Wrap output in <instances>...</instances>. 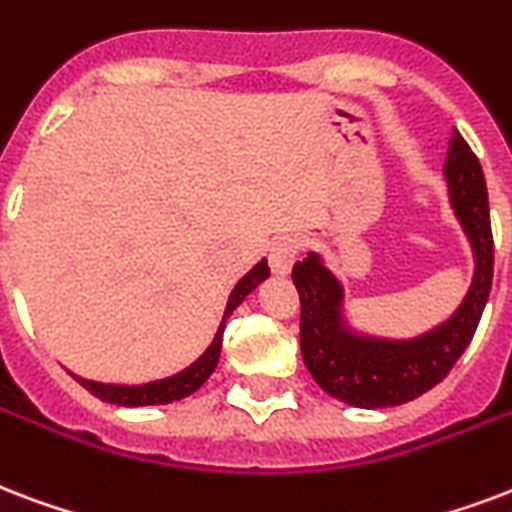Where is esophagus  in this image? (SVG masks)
<instances>
[{"label": "esophagus", "mask_w": 512, "mask_h": 512, "mask_svg": "<svg viewBox=\"0 0 512 512\" xmlns=\"http://www.w3.org/2000/svg\"><path fill=\"white\" fill-rule=\"evenodd\" d=\"M298 252H300V241L295 236H284V239L273 241L271 247V271L273 276H290L292 265L298 260Z\"/></svg>", "instance_id": "obj_1"}]
</instances>
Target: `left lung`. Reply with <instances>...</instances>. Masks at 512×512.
<instances>
[{
	"mask_svg": "<svg viewBox=\"0 0 512 512\" xmlns=\"http://www.w3.org/2000/svg\"><path fill=\"white\" fill-rule=\"evenodd\" d=\"M443 177L448 204L473 249V282L451 317L413 338L362 333L346 317V290L325 257L308 252L292 268L300 295V354L327 395L354 408H392L429 392L470 346L491 292L494 239L481 163L451 131Z\"/></svg>",
	"mask_w": 512,
	"mask_h": 512,
	"instance_id": "1",
	"label": "left lung"
}]
</instances>
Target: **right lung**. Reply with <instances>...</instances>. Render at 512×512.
Segmentation results:
<instances>
[{
    "instance_id": "obj_1",
    "label": "right lung",
    "mask_w": 512,
    "mask_h": 512,
    "mask_svg": "<svg viewBox=\"0 0 512 512\" xmlns=\"http://www.w3.org/2000/svg\"><path fill=\"white\" fill-rule=\"evenodd\" d=\"M271 276V268H268V260H260V263L252 268L249 273H244L239 279V284L233 287L228 298V306H225V314L220 319V327L214 333L212 343L206 346V351L195 362H190L187 368H182L174 376L158 378V381H147V384H104V381H91V378L74 376L77 384H83L93 397H99L104 403L123 405V408H142V405H169L177 403L182 397H190L195 389H201L204 381L214 373L217 368V360H220L222 349V330H225V322L236 311V308L244 303L249 292H255L260 284Z\"/></svg>"
}]
</instances>
